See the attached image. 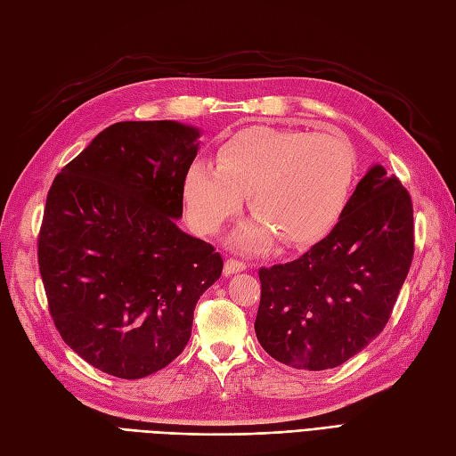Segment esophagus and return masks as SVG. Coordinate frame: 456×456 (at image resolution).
<instances>
[{
	"instance_id": "obj_1",
	"label": "esophagus",
	"mask_w": 456,
	"mask_h": 456,
	"mask_svg": "<svg viewBox=\"0 0 456 456\" xmlns=\"http://www.w3.org/2000/svg\"><path fill=\"white\" fill-rule=\"evenodd\" d=\"M247 270V265L241 260H236V258H228L224 262V273L226 275H232V273H238V272H243Z\"/></svg>"
}]
</instances>
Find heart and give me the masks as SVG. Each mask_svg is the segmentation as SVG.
I'll list each match as a JSON object with an SVG mask.
<instances>
[{"instance_id":"obj_1","label":"heart","mask_w":456,"mask_h":456,"mask_svg":"<svg viewBox=\"0 0 456 456\" xmlns=\"http://www.w3.org/2000/svg\"><path fill=\"white\" fill-rule=\"evenodd\" d=\"M216 159L188 167L186 213L198 232L216 233L247 196L256 218L232 238L243 251L266 249L273 233L287 247L322 238L346 205L355 175L354 151L340 136L291 129H243Z\"/></svg>"}]
</instances>
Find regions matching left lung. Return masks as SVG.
<instances>
[{"mask_svg":"<svg viewBox=\"0 0 456 456\" xmlns=\"http://www.w3.org/2000/svg\"><path fill=\"white\" fill-rule=\"evenodd\" d=\"M412 251L409 191L372 165L329 236L293 262L260 268V346L293 369L348 362L388 323Z\"/></svg>","mask_w":456,"mask_h":456,"instance_id":"1","label":"left lung"}]
</instances>
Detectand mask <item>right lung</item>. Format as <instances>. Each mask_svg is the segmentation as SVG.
<instances>
[{
  "label": "right lung",
  "mask_w": 456,
  "mask_h": 456,
  "mask_svg": "<svg viewBox=\"0 0 456 456\" xmlns=\"http://www.w3.org/2000/svg\"><path fill=\"white\" fill-rule=\"evenodd\" d=\"M201 129L119 121L54 176L37 240L39 273L62 340L94 369L144 379L191 335L223 258L176 226Z\"/></svg>",
  "instance_id": "1"
}]
</instances>
